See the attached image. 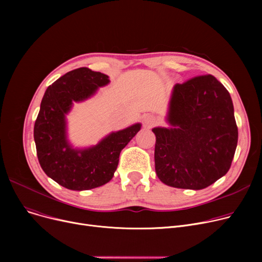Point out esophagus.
Segmentation results:
<instances>
[{"label": "esophagus", "mask_w": 262, "mask_h": 262, "mask_svg": "<svg viewBox=\"0 0 262 262\" xmlns=\"http://www.w3.org/2000/svg\"><path fill=\"white\" fill-rule=\"evenodd\" d=\"M157 122H158V119L155 116H152V115L146 116L144 118V125L146 127H153L154 125H156Z\"/></svg>", "instance_id": "obj_1"}]
</instances>
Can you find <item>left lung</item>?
I'll return each instance as SVG.
<instances>
[{"mask_svg":"<svg viewBox=\"0 0 262 262\" xmlns=\"http://www.w3.org/2000/svg\"><path fill=\"white\" fill-rule=\"evenodd\" d=\"M168 121L153 128L155 170L168 186L201 190L224 176L238 143V127L227 89L211 74L174 86Z\"/></svg>","mask_w":262,"mask_h":262,"instance_id":"8db88e82","label":"left lung"}]
</instances>
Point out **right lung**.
Wrapping results in <instances>:
<instances>
[{
    "instance_id": "add662e5",
    "label": "right lung",
    "mask_w": 262,
    "mask_h": 262,
    "mask_svg": "<svg viewBox=\"0 0 262 262\" xmlns=\"http://www.w3.org/2000/svg\"><path fill=\"white\" fill-rule=\"evenodd\" d=\"M108 82L106 74L78 68L54 81L41 101L34 127L38 160L49 177L69 190H89L107 184L117 170L121 150L140 130V124H135L82 150L69 145L64 116L72 101L89 98Z\"/></svg>"
}]
</instances>
